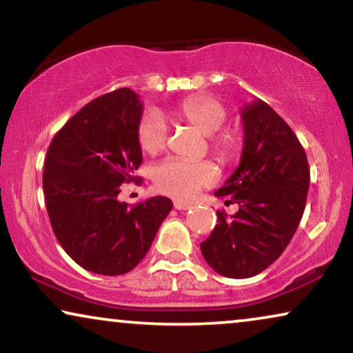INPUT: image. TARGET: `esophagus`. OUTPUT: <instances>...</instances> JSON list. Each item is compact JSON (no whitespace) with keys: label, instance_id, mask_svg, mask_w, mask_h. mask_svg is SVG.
<instances>
[{"label":"esophagus","instance_id":"34e87169","mask_svg":"<svg viewBox=\"0 0 353 353\" xmlns=\"http://www.w3.org/2000/svg\"><path fill=\"white\" fill-rule=\"evenodd\" d=\"M174 208H176V210H179V211H187V210H190L192 205H190V203L176 200V201H174Z\"/></svg>","mask_w":353,"mask_h":353}]
</instances>
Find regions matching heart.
Segmentation results:
<instances>
[{
    "mask_svg": "<svg viewBox=\"0 0 353 353\" xmlns=\"http://www.w3.org/2000/svg\"><path fill=\"white\" fill-rule=\"evenodd\" d=\"M174 115L190 123L198 131L210 136L212 152L222 160L235 155L238 141L230 131L217 132L225 125L227 110L219 101L206 96L188 97L176 108ZM137 142L143 152L155 155L165 150L168 143V126L160 113L148 110L137 125ZM153 183L158 190L174 198H192L203 187L217 181V170L211 161H187L168 158L152 170Z\"/></svg>",
    "mask_w": 353,
    "mask_h": 353,
    "instance_id": "obj_1",
    "label": "heart"
}]
</instances>
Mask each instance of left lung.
Returning a JSON list of instances; mask_svg holds the SVG:
<instances>
[{
	"instance_id": "obj_1",
	"label": "left lung",
	"mask_w": 353,
	"mask_h": 353,
	"mask_svg": "<svg viewBox=\"0 0 353 353\" xmlns=\"http://www.w3.org/2000/svg\"><path fill=\"white\" fill-rule=\"evenodd\" d=\"M245 141L240 165L214 195L236 203L201 243V254L219 275L250 278L278 259L305 210L310 170L299 139L269 103L241 108Z\"/></svg>"
}]
</instances>
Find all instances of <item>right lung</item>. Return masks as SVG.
I'll return each instance as SVG.
<instances>
[{
  "label": "right lung",
  "instance_id": "right-lung-1",
  "mask_svg": "<svg viewBox=\"0 0 353 353\" xmlns=\"http://www.w3.org/2000/svg\"><path fill=\"white\" fill-rule=\"evenodd\" d=\"M142 110L129 88L103 94L62 126L44 158L43 190L52 230L67 254L92 274L131 272L172 210L166 196L136 206L118 200L121 183L139 179L134 172L142 163Z\"/></svg>",
  "mask_w": 353,
  "mask_h": 353
}]
</instances>
